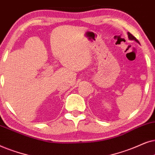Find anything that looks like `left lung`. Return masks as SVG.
<instances>
[{
    "instance_id": "obj_1",
    "label": "left lung",
    "mask_w": 155,
    "mask_h": 155,
    "mask_svg": "<svg viewBox=\"0 0 155 155\" xmlns=\"http://www.w3.org/2000/svg\"><path fill=\"white\" fill-rule=\"evenodd\" d=\"M127 35H128L129 40H135L136 42L139 43V41H138V40H137V39H136V38H135V37H134L132 34H130V32H127Z\"/></svg>"
}]
</instances>
